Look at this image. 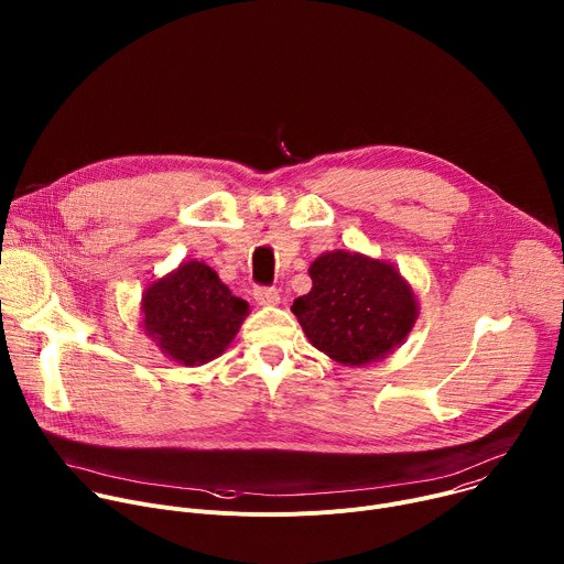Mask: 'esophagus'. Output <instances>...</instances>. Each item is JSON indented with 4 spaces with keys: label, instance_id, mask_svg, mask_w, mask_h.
<instances>
[{
    "label": "esophagus",
    "instance_id": "obj_1",
    "mask_svg": "<svg viewBox=\"0 0 564 564\" xmlns=\"http://www.w3.org/2000/svg\"><path fill=\"white\" fill-rule=\"evenodd\" d=\"M252 294H254V299H257L261 305H274V303H279V290H276V288L257 285Z\"/></svg>",
    "mask_w": 564,
    "mask_h": 564
}]
</instances>
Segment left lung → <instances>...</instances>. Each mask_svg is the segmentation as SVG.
Here are the masks:
<instances>
[{"label": "left lung", "mask_w": 564, "mask_h": 564, "mask_svg": "<svg viewBox=\"0 0 564 564\" xmlns=\"http://www.w3.org/2000/svg\"><path fill=\"white\" fill-rule=\"evenodd\" d=\"M312 290L292 305L310 344L346 366L383 359L411 333L417 303L409 283L381 261L328 252L310 265Z\"/></svg>", "instance_id": "8db88e82"}]
</instances>
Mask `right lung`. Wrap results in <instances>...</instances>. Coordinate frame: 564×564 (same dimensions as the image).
I'll return each mask as SVG.
<instances>
[{"label":"right lung","mask_w":564,"mask_h":564,"mask_svg":"<svg viewBox=\"0 0 564 564\" xmlns=\"http://www.w3.org/2000/svg\"><path fill=\"white\" fill-rule=\"evenodd\" d=\"M248 307L209 265L198 261L183 263L167 279L155 281L142 299L144 330L183 366L218 357L234 339Z\"/></svg>","instance_id":"add662e5"}]
</instances>
